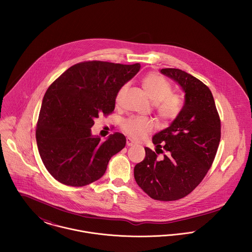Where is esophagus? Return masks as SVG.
<instances>
[{
	"mask_svg": "<svg viewBox=\"0 0 252 252\" xmlns=\"http://www.w3.org/2000/svg\"><path fill=\"white\" fill-rule=\"evenodd\" d=\"M136 144L132 139H130V138H127L126 139V144L128 145V146H132V145H134V144Z\"/></svg>",
	"mask_w": 252,
	"mask_h": 252,
	"instance_id": "1",
	"label": "esophagus"
}]
</instances>
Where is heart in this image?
I'll list each match as a JSON object with an SVG mask.
<instances>
[{"label":"heart","mask_w":252,"mask_h":252,"mask_svg":"<svg viewBox=\"0 0 252 252\" xmlns=\"http://www.w3.org/2000/svg\"><path fill=\"white\" fill-rule=\"evenodd\" d=\"M146 95L154 103L155 112L161 122L167 124L179 117L184 106L182 96L173 93V85L165 77L157 73H149L142 80ZM128 85H122L115 96L116 104H120L122 97L127 90ZM155 129L153 120L133 116L124 121L123 130L134 140L140 141L144 139Z\"/></svg>","instance_id":"1"}]
</instances>
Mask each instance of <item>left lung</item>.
<instances>
[{"label":"left lung","mask_w":252,"mask_h":252,"mask_svg":"<svg viewBox=\"0 0 252 252\" xmlns=\"http://www.w3.org/2000/svg\"><path fill=\"white\" fill-rule=\"evenodd\" d=\"M161 72L182 87L184 106L170 127L153 136L157 152L144 147L145 158L135 166L134 177L150 198L176 201L191 193L212 167L221 124L214 96L206 84L180 69H162ZM159 153L164 154L161 159Z\"/></svg>","instance_id":"1"}]
</instances>
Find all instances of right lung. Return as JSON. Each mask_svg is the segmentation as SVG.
I'll use <instances>...</instances> for the list:
<instances>
[{
	"label": "right lung",
	"mask_w": 252,
	"mask_h": 252,
	"mask_svg": "<svg viewBox=\"0 0 252 252\" xmlns=\"http://www.w3.org/2000/svg\"><path fill=\"white\" fill-rule=\"evenodd\" d=\"M139 63L105 61L77 63L46 90L36 122L38 152L48 173L74 187L101 179L110 158L122 150L126 138L114 133L106 141L91 135L94 119L115 107L118 89L140 71Z\"/></svg>",
	"instance_id": "obj_1"
}]
</instances>
